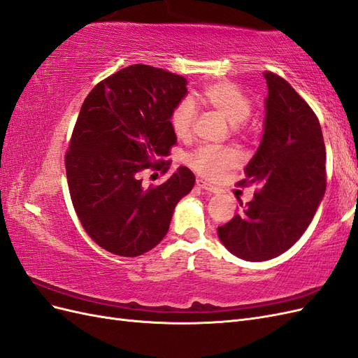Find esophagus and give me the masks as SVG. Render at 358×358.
<instances>
[{"label":"esophagus","instance_id":"34e87169","mask_svg":"<svg viewBox=\"0 0 358 358\" xmlns=\"http://www.w3.org/2000/svg\"><path fill=\"white\" fill-rule=\"evenodd\" d=\"M196 183H197V187L201 188V189H206V191H209V192H218V188H215L213 185H210L209 182H206L203 179H197Z\"/></svg>","mask_w":358,"mask_h":358}]
</instances>
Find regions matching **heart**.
<instances>
[{"label":"heart","instance_id":"heart-1","mask_svg":"<svg viewBox=\"0 0 358 358\" xmlns=\"http://www.w3.org/2000/svg\"><path fill=\"white\" fill-rule=\"evenodd\" d=\"M200 100L234 125L236 131L245 133V121L252 113V103L249 96L233 82L218 80L206 85L200 92ZM170 127L178 138H188L196 122V107L188 99L180 100L170 113ZM237 161L233 149H215L201 146L187 157L188 166L206 178L218 173Z\"/></svg>","mask_w":358,"mask_h":358}]
</instances>
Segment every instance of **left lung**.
<instances>
[{
  "instance_id": "8db88e82",
  "label": "left lung",
  "mask_w": 358,
  "mask_h": 358,
  "mask_svg": "<svg viewBox=\"0 0 358 358\" xmlns=\"http://www.w3.org/2000/svg\"><path fill=\"white\" fill-rule=\"evenodd\" d=\"M268 95L262 145L242 187L257 185L233 220L218 227L231 254L264 262L285 252L306 231L327 187L326 145L310 106L280 76L264 73Z\"/></svg>"
}]
</instances>
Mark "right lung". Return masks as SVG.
<instances>
[{
  "label": "right lung",
  "mask_w": 358,
  "mask_h": 358,
  "mask_svg": "<svg viewBox=\"0 0 358 358\" xmlns=\"http://www.w3.org/2000/svg\"><path fill=\"white\" fill-rule=\"evenodd\" d=\"M187 94L179 74L134 64L96 83L86 96L66 154L76 215L106 251L137 257L169 231L178 201L196 176L180 166L161 185L143 187L145 170L169 171L176 136L170 113Z\"/></svg>",
  "instance_id": "1"
}]
</instances>
